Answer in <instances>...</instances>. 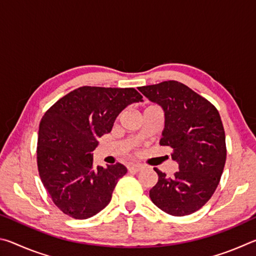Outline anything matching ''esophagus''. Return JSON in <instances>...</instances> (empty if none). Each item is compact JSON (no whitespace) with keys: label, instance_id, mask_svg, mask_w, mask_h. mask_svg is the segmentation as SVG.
Instances as JSON below:
<instances>
[{"label":"esophagus","instance_id":"1","mask_svg":"<svg viewBox=\"0 0 256 256\" xmlns=\"http://www.w3.org/2000/svg\"><path fill=\"white\" fill-rule=\"evenodd\" d=\"M142 168H144V166H142V164H128V170H130V172H140Z\"/></svg>","mask_w":256,"mask_h":256}]
</instances>
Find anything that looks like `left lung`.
Here are the masks:
<instances>
[{
	"label": "left lung",
	"mask_w": 256,
	"mask_h": 256,
	"mask_svg": "<svg viewBox=\"0 0 256 256\" xmlns=\"http://www.w3.org/2000/svg\"><path fill=\"white\" fill-rule=\"evenodd\" d=\"M138 89L162 107L164 128L159 144L170 146L180 168L172 177L154 168L158 182L149 192L151 201L168 214H193L210 200L226 162V136L219 112L178 81Z\"/></svg>",
	"instance_id": "obj_1"
}]
</instances>
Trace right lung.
<instances>
[{"instance_id": "right-lung-1", "label": "right lung", "mask_w": 256, "mask_h": 256, "mask_svg": "<svg viewBox=\"0 0 256 256\" xmlns=\"http://www.w3.org/2000/svg\"><path fill=\"white\" fill-rule=\"evenodd\" d=\"M142 96L134 88L84 86L58 99L42 116L37 141L42 183L58 209L86 219L110 202L126 167L116 162L94 167L98 138L112 131L125 107Z\"/></svg>"}]
</instances>
